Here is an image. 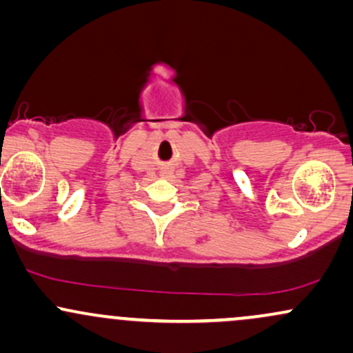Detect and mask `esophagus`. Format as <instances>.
<instances>
[{
    "instance_id": "1",
    "label": "esophagus",
    "mask_w": 353,
    "mask_h": 353,
    "mask_svg": "<svg viewBox=\"0 0 353 353\" xmlns=\"http://www.w3.org/2000/svg\"><path fill=\"white\" fill-rule=\"evenodd\" d=\"M161 176H163V177H171L172 176V171H171V169H163V171H161Z\"/></svg>"
}]
</instances>
